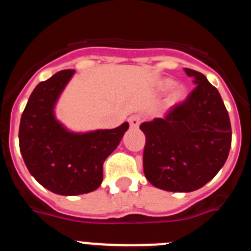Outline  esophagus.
<instances>
[{
	"mask_svg": "<svg viewBox=\"0 0 251 251\" xmlns=\"http://www.w3.org/2000/svg\"><path fill=\"white\" fill-rule=\"evenodd\" d=\"M128 122H129L130 127L137 128L139 124L142 123V115L141 114H132L129 117V119H128Z\"/></svg>",
	"mask_w": 251,
	"mask_h": 251,
	"instance_id": "obj_1",
	"label": "esophagus"
}]
</instances>
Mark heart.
Listing matches in <instances>:
<instances>
[{
	"instance_id": "heart-1",
	"label": "heart",
	"mask_w": 251,
	"mask_h": 251,
	"mask_svg": "<svg viewBox=\"0 0 251 251\" xmlns=\"http://www.w3.org/2000/svg\"><path fill=\"white\" fill-rule=\"evenodd\" d=\"M166 84H167V85L170 86L171 84H172V81L168 80ZM182 95H183V90H182V89H176V90H175V92H174V98H175V99L182 98Z\"/></svg>"
}]
</instances>
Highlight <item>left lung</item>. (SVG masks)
Wrapping results in <instances>:
<instances>
[{"label": "left lung", "instance_id": "obj_1", "mask_svg": "<svg viewBox=\"0 0 251 251\" xmlns=\"http://www.w3.org/2000/svg\"><path fill=\"white\" fill-rule=\"evenodd\" d=\"M196 84L165 118L141 126L143 171L157 188L191 192L214 178L229 156L231 124L220 93L203 74L185 69Z\"/></svg>", "mask_w": 251, "mask_h": 251}]
</instances>
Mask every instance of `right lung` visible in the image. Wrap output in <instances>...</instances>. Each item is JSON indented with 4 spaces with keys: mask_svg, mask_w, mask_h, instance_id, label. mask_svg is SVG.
Segmentation results:
<instances>
[{
    "mask_svg": "<svg viewBox=\"0 0 251 251\" xmlns=\"http://www.w3.org/2000/svg\"><path fill=\"white\" fill-rule=\"evenodd\" d=\"M75 70H61L31 93L21 115L20 151L40 185L64 196L88 194L103 181V163L129 124L85 134L70 133L55 119L54 104Z\"/></svg>",
    "mask_w": 251,
    "mask_h": 251,
    "instance_id": "obj_1",
    "label": "right lung"
}]
</instances>
